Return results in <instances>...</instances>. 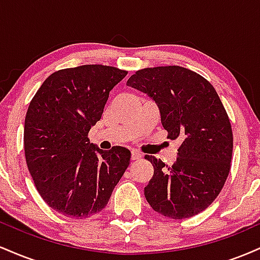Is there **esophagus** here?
Returning a JSON list of instances; mask_svg holds the SVG:
<instances>
[{
    "label": "esophagus",
    "instance_id": "obj_1",
    "mask_svg": "<svg viewBox=\"0 0 260 260\" xmlns=\"http://www.w3.org/2000/svg\"><path fill=\"white\" fill-rule=\"evenodd\" d=\"M142 157V154L138 153V151L132 150L131 151V160H139Z\"/></svg>",
    "mask_w": 260,
    "mask_h": 260
}]
</instances>
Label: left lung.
I'll return each instance as SVG.
<instances>
[{
	"instance_id": "obj_1",
	"label": "left lung",
	"mask_w": 260,
	"mask_h": 260,
	"mask_svg": "<svg viewBox=\"0 0 260 260\" xmlns=\"http://www.w3.org/2000/svg\"><path fill=\"white\" fill-rule=\"evenodd\" d=\"M127 85L156 103L168 138L181 142L171 166L145 155L154 168L145 199L166 217L197 215L215 201L231 169L234 137L219 95L207 79L180 66L137 71Z\"/></svg>"
}]
</instances>
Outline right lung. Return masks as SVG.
<instances>
[{
  "instance_id": "1",
  "label": "right lung",
  "mask_w": 260,
  "mask_h": 260,
  "mask_svg": "<svg viewBox=\"0 0 260 260\" xmlns=\"http://www.w3.org/2000/svg\"><path fill=\"white\" fill-rule=\"evenodd\" d=\"M127 73L103 64L59 70L29 104L26 165L39 194L62 215L86 219L103 210L129 165L128 149L101 150L88 138L110 91Z\"/></svg>"
}]
</instances>
